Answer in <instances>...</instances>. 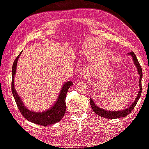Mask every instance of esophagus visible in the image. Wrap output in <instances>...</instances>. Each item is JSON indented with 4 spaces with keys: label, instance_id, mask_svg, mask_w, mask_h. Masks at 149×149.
Segmentation results:
<instances>
[{
    "label": "esophagus",
    "instance_id": "1",
    "mask_svg": "<svg viewBox=\"0 0 149 149\" xmlns=\"http://www.w3.org/2000/svg\"><path fill=\"white\" fill-rule=\"evenodd\" d=\"M79 74H80V75H81V76H84V77H86V73H85V72H84V71H81L80 72H79Z\"/></svg>",
    "mask_w": 149,
    "mask_h": 149
}]
</instances>
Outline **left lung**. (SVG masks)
Instances as JSON below:
<instances>
[{"mask_svg":"<svg viewBox=\"0 0 149 149\" xmlns=\"http://www.w3.org/2000/svg\"><path fill=\"white\" fill-rule=\"evenodd\" d=\"M129 54L132 55V56L133 58V62H134L135 65L137 67L139 74L140 75V78H139V87H140V90L138 93L137 99H135L134 102L130 106L129 108H127V109L123 110H120V111H107L104 109H102V108H99V107H97L96 105L94 102L93 101V100L90 98V104H91V107L93 110L96 113V114H98L100 116L103 117L104 118H108V119H115V118H122V117H125L126 116H127L129 114H130V112L133 110V108H135V105L137 104V103L138 102L139 99L141 97V92H142V85H141V79H142V76H143V72H142V68H141V66L139 64V62L138 60L136 57V55L133 52H131Z\"/></svg>","mask_w":149,"mask_h":149,"instance_id":"1","label":"left lung"}]
</instances>
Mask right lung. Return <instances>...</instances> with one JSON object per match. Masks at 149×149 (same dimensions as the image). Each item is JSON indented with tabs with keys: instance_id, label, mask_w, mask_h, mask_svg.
Instances as JSON below:
<instances>
[{
	"instance_id": "right-lung-1",
	"label": "right lung",
	"mask_w": 149,
	"mask_h": 149,
	"mask_svg": "<svg viewBox=\"0 0 149 149\" xmlns=\"http://www.w3.org/2000/svg\"><path fill=\"white\" fill-rule=\"evenodd\" d=\"M22 53V52H21ZM20 53V54H21ZM20 54L15 59L13 65H12V93L13 94L15 101L17 104V107L19 110L22 116L29 122L36 123L41 125H49L54 124L60 122L65 114L66 106H65V97L70 87L73 85L72 81H68L64 84L60 91L58 98L56 102L54 103L51 108L47 111L41 112H32L25 107L22 102L21 99L17 95V92L14 89V76L16 72V66L18 58Z\"/></svg>"
}]
</instances>
